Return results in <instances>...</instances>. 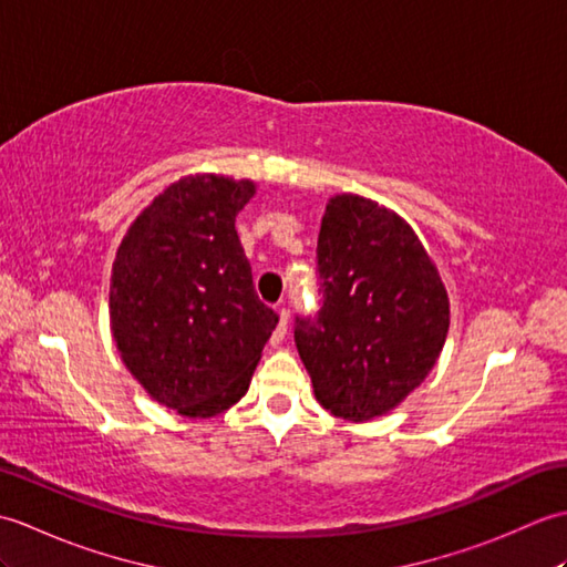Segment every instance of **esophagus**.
I'll return each instance as SVG.
<instances>
[{"label":"esophagus","instance_id":"34e87169","mask_svg":"<svg viewBox=\"0 0 567 567\" xmlns=\"http://www.w3.org/2000/svg\"><path fill=\"white\" fill-rule=\"evenodd\" d=\"M277 315H280V321H277V329L272 333V341L280 343L285 339V333H287V323H290V311L282 307V309H277Z\"/></svg>","mask_w":567,"mask_h":567}]
</instances>
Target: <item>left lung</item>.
I'll return each instance as SVG.
<instances>
[{
  "label": "left lung",
  "instance_id": "obj_1",
  "mask_svg": "<svg viewBox=\"0 0 567 567\" xmlns=\"http://www.w3.org/2000/svg\"><path fill=\"white\" fill-rule=\"evenodd\" d=\"M323 307L295 343L317 402L348 421L392 412L436 365L451 302L436 262L400 214L336 195L321 216Z\"/></svg>",
  "mask_w": 567,
  "mask_h": 567
}]
</instances>
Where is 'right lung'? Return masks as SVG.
Instances as JSON below:
<instances>
[{
    "label": "right lung",
    "mask_w": 567,
    "mask_h": 567,
    "mask_svg": "<svg viewBox=\"0 0 567 567\" xmlns=\"http://www.w3.org/2000/svg\"><path fill=\"white\" fill-rule=\"evenodd\" d=\"M252 195V179L179 177L128 226L112 265L116 351L155 402L189 419L246 394L277 327L236 234Z\"/></svg>",
    "instance_id": "1"
}]
</instances>
